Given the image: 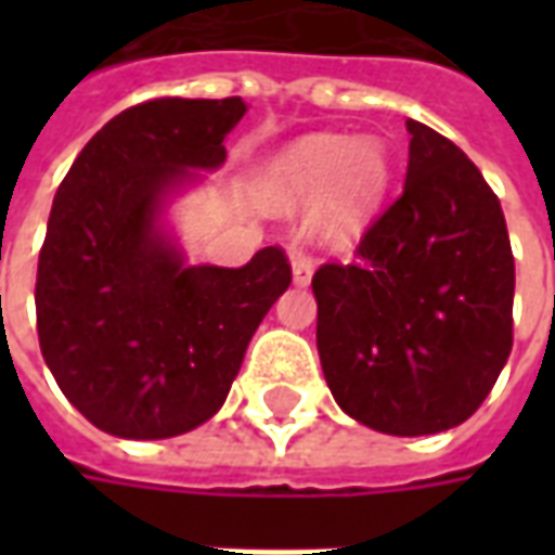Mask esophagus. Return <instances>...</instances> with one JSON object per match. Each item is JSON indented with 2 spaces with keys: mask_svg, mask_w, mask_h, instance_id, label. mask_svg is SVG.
I'll list each match as a JSON object with an SVG mask.
<instances>
[{
  "mask_svg": "<svg viewBox=\"0 0 555 555\" xmlns=\"http://www.w3.org/2000/svg\"><path fill=\"white\" fill-rule=\"evenodd\" d=\"M312 273H314L312 258H306V255L300 253L291 258V276H294V285H297V288H306V285L312 282Z\"/></svg>",
  "mask_w": 555,
  "mask_h": 555,
  "instance_id": "1",
  "label": "esophagus"
}]
</instances>
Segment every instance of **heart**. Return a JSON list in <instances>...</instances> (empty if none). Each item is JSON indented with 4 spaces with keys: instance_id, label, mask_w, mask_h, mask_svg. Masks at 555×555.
<instances>
[{
    "instance_id": "b5f03b06",
    "label": "heart",
    "mask_w": 555,
    "mask_h": 555,
    "mask_svg": "<svg viewBox=\"0 0 555 555\" xmlns=\"http://www.w3.org/2000/svg\"><path fill=\"white\" fill-rule=\"evenodd\" d=\"M392 175L396 159L384 137L309 133L270 159L261 178V202L282 217L314 202V237L333 249H348L372 229Z\"/></svg>"
}]
</instances>
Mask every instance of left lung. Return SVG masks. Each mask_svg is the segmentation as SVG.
Segmentation results:
<instances>
[{
  "mask_svg": "<svg viewBox=\"0 0 555 555\" xmlns=\"http://www.w3.org/2000/svg\"><path fill=\"white\" fill-rule=\"evenodd\" d=\"M404 193L353 264L312 279L326 386L350 418L425 437L473 416L512 353L514 258L500 198L461 147L410 118Z\"/></svg>",
  "mask_w": 555,
  "mask_h": 555,
  "instance_id": "1",
  "label": "left lung"
}]
</instances>
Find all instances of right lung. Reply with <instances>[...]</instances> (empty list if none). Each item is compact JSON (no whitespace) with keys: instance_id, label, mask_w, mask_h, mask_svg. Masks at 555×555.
Masks as SVG:
<instances>
[{"instance_id":"obj_1","label":"right lung","mask_w":555,"mask_h":555,"mask_svg":"<svg viewBox=\"0 0 555 555\" xmlns=\"http://www.w3.org/2000/svg\"><path fill=\"white\" fill-rule=\"evenodd\" d=\"M241 98H163L103 125L59 186L38 258L47 369L94 428L166 440L225 404L246 348L288 291V258L193 264L169 210L225 163Z\"/></svg>"}]
</instances>
